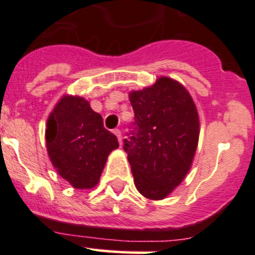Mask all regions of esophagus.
I'll return each mask as SVG.
<instances>
[{"mask_svg": "<svg viewBox=\"0 0 255 255\" xmlns=\"http://www.w3.org/2000/svg\"><path fill=\"white\" fill-rule=\"evenodd\" d=\"M113 133H115V134L117 135L118 142L122 143V133H121V129H118V128H116V129H113Z\"/></svg>", "mask_w": 255, "mask_h": 255, "instance_id": "obj_1", "label": "esophagus"}]
</instances>
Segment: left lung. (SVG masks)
<instances>
[{"label":"left lung","instance_id":"obj_1","mask_svg":"<svg viewBox=\"0 0 255 255\" xmlns=\"http://www.w3.org/2000/svg\"><path fill=\"white\" fill-rule=\"evenodd\" d=\"M134 121L123 149L143 196L160 200L184 180L199 140V115L182 85L160 78L129 94Z\"/></svg>","mask_w":255,"mask_h":255}]
</instances>
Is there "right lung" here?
Returning <instances> with one entry per match:
<instances>
[{
	"label": "right lung",
	"mask_w": 255,
	"mask_h": 255,
	"mask_svg": "<svg viewBox=\"0 0 255 255\" xmlns=\"http://www.w3.org/2000/svg\"><path fill=\"white\" fill-rule=\"evenodd\" d=\"M45 139L54 168L76 189L94 187L109 154L118 148L117 137L82 97L64 96L58 102L48 120Z\"/></svg>",
	"instance_id": "add662e5"
}]
</instances>
